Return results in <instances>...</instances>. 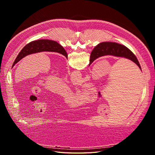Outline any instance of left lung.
Returning <instances> with one entry per match:
<instances>
[{
    "label": "left lung",
    "mask_w": 155,
    "mask_h": 155,
    "mask_svg": "<svg viewBox=\"0 0 155 155\" xmlns=\"http://www.w3.org/2000/svg\"><path fill=\"white\" fill-rule=\"evenodd\" d=\"M41 51L57 52L63 55L66 57V58H68L67 51L58 42L48 39H40L31 41L30 43L27 44L17 56L15 60L14 61L12 67L15 66L16 63H17L22 58L26 57V55L39 53Z\"/></svg>",
    "instance_id": "left-lung-1"
}]
</instances>
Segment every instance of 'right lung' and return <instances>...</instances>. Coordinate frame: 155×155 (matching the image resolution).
<instances>
[{"mask_svg": "<svg viewBox=\"0 0 155 155\" xmlns=\"http://www.w3.org/2000/svg\"><path fill=\"white\" fill-rule=\"evenodd\" d=\"M105 55H112L128 59L137 64L141 70V67L135 55L125 46L114 42H103L96 46L92 51L90 57V64L98 58Z\"/></svg>", "mask_w": 155, "mask_h": 155, "instance_id": "obj_1", "label": "right lung"}]
</instances>
